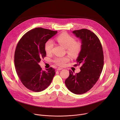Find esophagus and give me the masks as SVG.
<instances>
[{
    "label": "esophagus",
    "instance_id": "1",
    "mask_svg": "<svg viewBox=\"0 0 120 120\" xmlns=\"http://www.w3.org/2000/svg\"><path fill=\"white\" fill-rule=\"evenodd\" d=\"M62 69H63L62 68H60V67H58V68H57L56 70H57V71H60V70H62Z\"/></svg>",
    "mask_w": 120,
    "mask_h": 120
}]
</instances>
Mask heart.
Segmentation results:
<instances>
[{"mask_svg":"<svg viewBox=\"0 0 120 120\" xmlns=\"http://www.w3.org/2000/svg\"><path fill=\"white\" fill-rule=\"evenodd\" d=\"M58 43L67 48V52L72 57H76L80 54L82 48V44L81 42L76 41L75 38L66 33H62L56 38ZM53 42L49 40L45 45V50L46 54H49L52 52L53 47ZM70 60L68 56L58 57L55 58L54 62L57 65L63 66Z\"/></svg>","mask_w":120,"mask_h":120,"instance_id":"b5f03b06","label":"heart"}]
</instances>
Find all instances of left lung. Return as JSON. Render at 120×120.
Here are the masks:
<instances>
[{
	"instance_id": "8db88e82",
	"label": "left lung",
	"mask_w": 120,
	"mask_h": 120,
	"mask_svg": "<svg viewBox=\"0 0 120 120\" xmlns=\"http://www.w3.org/2000/svg\"><path fill=\"white\" fill-rule=\"evenodd\" d=\"M76 37L81 40L82 50L76 59L81 65V71L74 75L69 70V76L65 81L70 91L80 94L89 91L98 80L103 69L104 56L101 42L95 34L87 29L73 31Z\"/></svg>"
}]
</instances>
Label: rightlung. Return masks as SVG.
Masks as SVG:
<instances>
[{
    "label": "right lung",
    "mask_w": 120,
    "mask_h": 120,
    "mask_svg": "<svg viewBox=\"0 0 120 120\" xmlns=\"http://www.w3.org/2000/svg\"><path fill=\"white\" fill-rule=\"evenodd\" d=\"M57 32L35 28L26 32L17 44L14 56L15 70L23 84L33 92L45 90L55 75L54 68L43 71L39 63L46 56L45 43Z\"/></svg>",
    "instance_id": "add662e5"
}]
</instances>
